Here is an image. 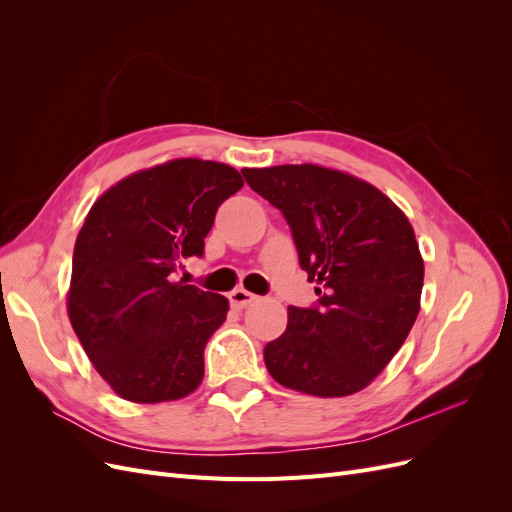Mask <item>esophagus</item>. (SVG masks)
Listing matches in <instances>:
<instances>
[{
    "instance_id": "obj_1",
    "label": "esophagus",
    "mask_w": 512,
    "mask_h": 512,
    "mask_svg": "<svg viewBox=\"0 0 512 512\" xmlns=\"http://www.w3.org/2000/svg\"><path fill=\"white\" fill-rule=\"evenodd\" d=\"M228 301H230L232 307L243 309V307H247V305L256 301V294L247 292V290H243V288H235L232 292H228Z\"/></svg>"
}]
</instances>
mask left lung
<instances>
[{
    "label": "left lung",
    "instance_id": "1",
    "mask_svg": "<svg viewBox=\"0 0 512 512\" xmlns=\"http://www.w3.org/2000/svg\"><path fill=\"white\" fill-rule=\"evenodd\" d=\"M280 209L312 307H288L284 335L265 346L273 380L316 397H346L389 365L418 316L423 258L414 230L378 188L314 164L243 168Z\"/></svg>",
    "mask_w": 512,
    "mask_h": 512
}]
</instances>
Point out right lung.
Listing matches in <instances>:
<instances>
[{
  "mask_svg": "<svg viewBox=\"0 0 512 512\" xmlns=\"http://www.w3.org/2000/svg\"><path fill=\"white\" fill-rule=\"evenodd\" d=\"M241 185L235 168L185 158L126 177L91 207L74 245L68 316L119 397L173 401L203 380L228 301L173 273L181 258L203 256L218 207Z\"/></svg>",
  "mask_w": 512,
  "mask_h": 512,
  "instance_id": "obj_1",
  "label": "right lung"
}]
</instances>
